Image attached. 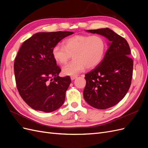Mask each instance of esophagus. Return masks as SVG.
<instances>
[{
  "label": "esophagus",
  "instance_id": "obj_1",
  "mask_svg": "<svg viewBox=\"0 0 148 148\" xmlns=\"http://www.w3.org/2000/svg\"><path fill=\"white\" fill-rule=\"evenodd\" d=\"M78 77V76L77 75H75V76H71V77H70L71 78V80H73V79H75V78H77Z\"/></svg>",
  "mask_w": 148,
  "mask_h": 148
}]
</instances>
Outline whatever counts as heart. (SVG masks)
Returning <instances> with one entry per match:
<instances>
[{
  "mask_svg": "<svg viewBox=\"0 0 148 148\" xmlns=\"http://www.w3.org/2000/svg\"><path fill=\"white\" fill-rule=\"evenodd\" d=\"M63 46L57 45L52 49V56L58 64L65 65L63 68L66 75L75 76L83 71L86 67L92 69L104 58L106 49L105 39L100 35H75L64 40Z\"/></svg>",
  "mask_w": 148,
  "mask_h": 148,
  "instance_id": "obj_1",
  "label": "heart"
}]
</instances>
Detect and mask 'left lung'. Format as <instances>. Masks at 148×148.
<instances>
[{"instance_id":"obj_1","label":"left lung","mask_w":148,"mask_h":148,"mask_svg":"<svg viewBox=\"0 0 148 148\" xmlns=\"http://www.w3.org/2000/svg\"><path fill=\"white\" fill-rule=\"evenodd\" d=\"M87 31L104 36L110 41L104 59L85 75L86 84L83 91L88 104L106 109L118 104L130 87L133 66L130 48L126 39L109 28Z\"/></svg>"}]
</instances>
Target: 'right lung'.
<instances>
[{"label":"right lung","instance_id":"add662e5","mask_svg":"<svg viewBox=\"0 0 148 148\" xmlns=\"http://www.w3.org/2000/svg\"><path fill=\"white\" fill-rule=\"evenodd\" d=\"M69 31L38 33L22 44L14 62L16 88L31 108L51 112L63 105L71 83L69 76L60 77L61 69L52 56V49Z\"/></svg>","mask_w":148,"mask_h":148}]
</instances>
